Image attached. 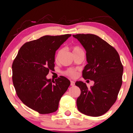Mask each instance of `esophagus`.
I'll return each instance as SVG.
<instances>
[{
    "mask_svg": "<svg viewBox=\"0 0 133 133\" xmlns=\"http://www.w3.org/2000/svg\"><path fill=\"white\" fill-rule=\"evenodd\" d=\"M74 85H75V82H74V81H71V86H74Z\"/></svg>",
    "mask_w": 133,
    "mask_h": 133,
    "instance_id": "obj_1",
    "label": "esophagus"
}]
</instances>
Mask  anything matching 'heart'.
<instances>
[{
	"label": "heart",
	"mask_w": 133,
	"mask_h": 133,
	"mask_svg": "<svg viewBox=\"0 0 133 133\" xmlns=\"http://www.w3.org/2000/svg\"><path fill=\"white\" fill-rule=\"evenodd\" d=\"M72 50L73 54H75L76 53L78 52L82 51V49L80 47L77 46V45H74V46L72 47ZM62 52V49H59V50L56 52V56H55V61H57L59 60V57H60L61 55ZM64 74L65 75L71 76V77H74L76 75V71L74 69H68L66 71L64 72Z\"/></svg>",
	"instance_id": "obj_1"
}]
</instances>
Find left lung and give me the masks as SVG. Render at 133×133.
Wrapping results in <instances>:
<instances>
[{"label":"left lung","mask_w":133,"mask_h":133,"mask_svg":"<svg viewBox=\"0 0 133 133\" xmlns=\"http://www.w3.org/2000/svg\"><path fill=\"white\" fill-rule=\"evenodd\" d=\"M72 36L86 51L88 64L82 71V77L94 82L90 88L83 82H76L81 89L76 101L77 109L86 115L100 116L117 99L123 82V64L116 50L97 36L79 34Z\"/></svg>","instance_id":"1"}]
</instances>
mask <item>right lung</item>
<instances>
[{"label": "right lung", "mask_w": 133, "mask_h": 133, "mask_svg": "<svg viewBox=\"0 0 133 133\" xmlns=\"http://www.w3.org/2000/svg\"><path fill=\"white\" fill-rule=\"evenodd\" d=\"M71 34L45 36L25 43L14 60L12 81L17 95L27 107L40 114L56 111L61 98L71 82L60 76L47 79L54 69L55 54Z\"/></svg>", "instance_id": "add662e5"}]
</instances>
